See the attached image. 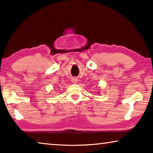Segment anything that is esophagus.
<instances>
[{
	"label": "esophagus",
	"instance_id": "esophagus-1",
	"mask_svg": "<svg viewBox=\"0 0 153 153\" xmlns=\"http://www.w3.org/2000/svg\"><path fill=\"white\" fill-rule=\"evenodd\" d=\"M71 82L74 83V84H76V83H77V79L76 78V77H74V78L71 79Z\"/></svg>",
	"mask_w": 153,
	"mask_h": 153
}]
</instances>
